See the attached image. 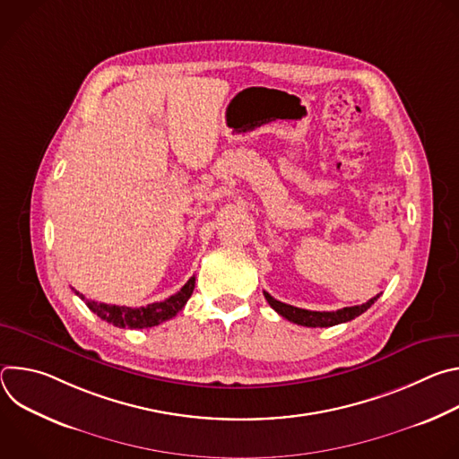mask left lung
<instances>
[{
    "instance_id": "left-lung-1",
    "label": "left lung",
    "mask_w": 459,
    "mask_h": 459,
    "mask_svg": "<svg viewBox=\"0 0 459 459\" xmlns=\"http://www.w3.org/2000/svg\"><path fill=\"white\" fill-rule=\"evenodd\" d=\"M264 294H265V299L269 301V305L280 316H283L285 319H289L292 323L303 325V326H334V325H340V323H347V321L358 317L359 314H363L367 308H370L374 305V301L379 298V294H377L372 299H368L367 303L354 305V307H345V308H340L336 312H319V310H305V308H298V307L281 303V301L274 299L269 292H264Z\"/></svg>"
}]
</instances>
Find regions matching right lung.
Here are the masks:
<instances>
[{"mask_svg": "<svg viewBox=\"0 0 459 459\" xmlns=\"http://www.w3.org/2000/svg\"><path fill=\"white\" fill-rule=\"evenodd\" d=\"M194 283L195 276H192L174 296L158 303H151L147 307H119L110 303H98L94 299H87L76 290L74 292L98 317L114 326H119V329H149V326H156L167 319H172L185 307V303L192 296Z\"/></svg>", "mask_w": 459, "mask_h": 459, "instance_id": "obj_1", "label": "right lung"}]
</instances>
